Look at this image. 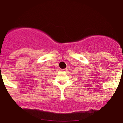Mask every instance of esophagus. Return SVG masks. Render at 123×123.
Listing matches in <instances>:
<instances>
[{
	"label": "esophagus",
	"instance_id": "esophagus-1",
	"mask_svg": "<svg viewBox=\"0 0 123 123\" xmlns=\"http://www.w3.org/2000/svg\"><path fill=\"white\" fill-rule=\"evenodd\" d=\"M67 70V68H64V69H61V71H66Z\"/></svg>",
	"mask_w": 123,
	"mask_h": 123
}]
</instances>
